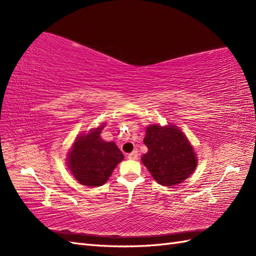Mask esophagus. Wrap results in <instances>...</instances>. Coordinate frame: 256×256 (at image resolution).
<instances>
[{
  "label": "esophagus",
  "mask_w": 256,
  "mask_h": 256,
  "mask_svg": "<svg viewBox=\"0 0 256 256\" xmlns=\"http://www.w3.org/2000/svg\"><path fill=\"white\" fill-rule=\"evenodd\" d=\"M128 160H138V150H133L132 153H130V154L128 155Z\"/></svg>",
  "instance_id": "obj_1"
}]
</instances>
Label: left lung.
Wrapping results in <instances>:
<instances>
[{
    "mask_svg": "<svg viewBox=\"0 0 256 256\" xmlns=\"http://www.w3.org/2000/svg\"><path fill=\"white\" fill-rule=\"evenodd\" d=\"M144 144L148 152L142 162L155 180L162 186H175L194 172L197 157L192 144L176 125L150 124Z\"/></svg>",
    "mask_w": 256,
    "mask_h": 256,
    "instance_id": "obj_1",
    "label": "left lung"
}]
</instances>
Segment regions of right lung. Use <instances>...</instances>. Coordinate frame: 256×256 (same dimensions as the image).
Instances as JSON below:
<instances>
[{
	"instance_id": "obj_1",
	"label": "right lung",
	"mask_w": 256,
	"mask_h": 256,
	"mask_svg": "<svg viewBox=\"0 0 256 256\" xmlns=\"http://www.w3.org/2000/svg\"><path fill=\"white\" fill-rule=\"evenodd\" d=\"M106 123L76 138L68 153L67 164L72 176L84 186L104 184L124 156L114 142H104L100 134Z\"/></svg>"
}]
</instances>
